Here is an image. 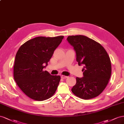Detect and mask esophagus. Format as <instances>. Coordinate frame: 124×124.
<instances>
[{
    "label": "esophagus",
    "mask_w": 124,
    "mask_h": 124,
    "mask_svg": "<svg viewBox=\"0 0 124 124\" xmlns=\"http://www.w3.org/2000/svg\"><path fill=\"white\" fill-rule=\"evenodd\" d=\"M61 78H62V79H65V78H68V76H65V75H62L61 76Z\"/></svg>",
    "instance_id": "obj_1"
}]
</instances>
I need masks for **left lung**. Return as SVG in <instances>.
Returning a JSON list of instances; mask_svg holds the SVG:
<instances>
[{
  "label": "left lung",
  "instance_id": "obj_1",
  "mask_svg": "<svg viewBox=\"0 0 124 124\" xmlns=\"http://www.w3.org/2000/svg\"><path fill=\"white\" fill-rule=\"evenodd\" d=\"M67 40L74 47L78 65H84V77H76L72 89L76 96L85 100L100 94L111 76V60L101 45L83 35L69 36Z\"/></svg>",
  "mask_w": 124,
  "mask_h": 124
}]
</instances>
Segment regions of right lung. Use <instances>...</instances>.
<instances>
[{
  "label": "right lung",
  "mask_w": 124,
  "mask_h": 124,
  "mask_svg": "<svg viewBox=\"0 0 124 124\" xmlns=\"http://www.w3.org/2000/svg\"><path fill=\"white\" fill-rule=\"evenodd\" d=\"M63 36L37 37L23 44L15 58L13 76L17 85L27 96L36 101H44L55 93L61 79L43 70L48 65Z\"/></svg>",
  "instance_id": "1"
}]
</instances>
